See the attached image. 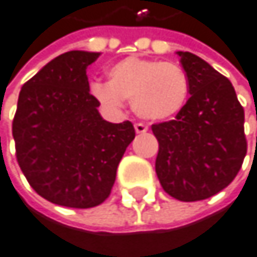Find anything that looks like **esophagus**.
<instances>
[{"instance_id": "34e87169", "label": "esophagus", "mask_w": 257, "mask_h": 257, "mask_svg": "<svg viewBox=\"0 0 257 257\" xmlns=\"http://www.w3.org/2000/svg\"><path fill=\"white\" fill-rule=\"evenodd\" d=\"M134 127H136V133H137V134H145V133L148 131V126L143 124V123H136Z\"/></svg>"}]
</instances>
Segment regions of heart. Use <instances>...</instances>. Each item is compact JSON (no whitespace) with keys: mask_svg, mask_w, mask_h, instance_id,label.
I'll return each mask as SVG.
<instances>
[{"mask_svg":"<svg viewBox=\"0 0 257 257\" xmlns=\"http://www.w3.org/2000/svg\"><path fill=\"white\" fill-rule=\"evenodd\" d=\"M109 83L95 81L92 97L109 111L131 100L134 111L148 120H163L176 115L188 97L190 83L183 69L160 60L127 57L107 71Z\"/></svg>","mask_w":257,"mask_h":257,"instance_id":"b5f03b06","label":"heart"}]
</instances>
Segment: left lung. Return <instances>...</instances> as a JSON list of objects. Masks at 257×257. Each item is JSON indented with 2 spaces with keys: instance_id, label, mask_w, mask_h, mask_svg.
Masks as SVG:
<instances>
[{
  "instance_id": "left-lung-1",
  "label": "left lung",
  "mask_w": 257,
  "mask_h": 257,
  "mask_svg": "<svg viewBox=\"0 0 257 257\" xmlns=\"http://www.w3.org/2000/svg\"><path fill=\"white\" fill-rule=\"evenodd\" d=\"M190 98L174 120L154 123L156 173L162 188L182 202L208 199L237 176L246 154L243 107L231 81L191 52H177Z\"/></svg>"
}]
</instances>
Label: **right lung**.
I'll list each match as a JSON object with an SVG mask.
<instances>
[{
	"instance_id": "add662e5",
	"label": "right lung",
	"mask_w": 257,
	"mask_h": 257,
	"mask_svg": "<svg viewBox=\"0 0 257 257\" xmlns=\"http://www.w3.org/2000/svg\"><path fill=\"white\" fill-rule=\"evenodd\" d=\"M100 54L71 51L24 83L12 123L15 154L29 185L46 200L92 208L111 194L134 137L131 121L101 118L86 69Z\"/></svg>"
}]
</instances>
